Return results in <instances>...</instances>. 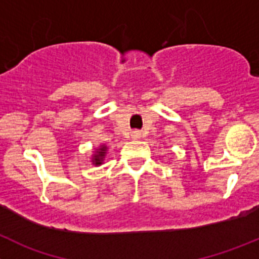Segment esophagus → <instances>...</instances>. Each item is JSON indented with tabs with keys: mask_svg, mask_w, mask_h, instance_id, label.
Masks as SVG:
<instances>
[{
	"mask_svg": "<svg viewBox=\"0 0 259 259\" xmlns=\"http://www.w3.org/2000/svg\"><path fill=\"white\" fill-rule=\"evenodd\" d=\"M131 135L134 139H140V137H141V132L140 131H132Z\"/></svg>",
	"mask_w": 259,
	"mask_h": 259,
	"instance_id": "esophagus-1",
	"label": "esophagus"
}]
</instances>
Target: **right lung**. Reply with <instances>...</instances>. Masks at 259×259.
<instances>
[{
  "label": "right lung",
  "instance_id": "right-lung-1",
  "mask_svg": "<svg viewBox=\"0 0 259 259\" xmlns=\"http://www.w3.org/2000/svg\"><path fill=\"white\" fill-rule=\"evenodd\" d=\"M104 154H105V147H103V149H100V151H98V154L94 156L95 165L102 164V160L103 157H104Z\"/></svg>",
  "mask_w": 259,
  "mask_h": 259
}]
</instances>
